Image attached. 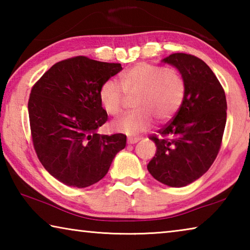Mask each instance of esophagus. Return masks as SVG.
I'll list each match as a JSON object with an SVG mask.
<instances>
[{"label": "esophagus", "mask_w": 250, "mask_h": 250, "mask_svg": "<svg viewBox=\"0 0 250 250\" xmlns=\"http://www.w3.org/2000/svg\"><path fill=\"white\" fill-rule=\"evenodd\" d=\"M140 139L139 138H128V145H134V143H137Z\"/></svg>", "instance_id": "obj_1"}]
</instances>
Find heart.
Segmentation results:
<instances>
[{"label": "heart", "mask_w": 250, "mask_h": 250, "mask_svg": "<svg viewBox=\"0 0 250 250\" xmlns=\"http://www.w3.org/2000/svg\"><path fill=\"white\" fill-rule=\"evenodd\" d=\"M121 87L107 80L99 89V101L109 116L117 117L122 111L125 95L134 96L135 109L112 124L118 132L135 134L149 128L153 117L159 124L171 120L183 104L186 83L179 70L164 68L149 62H140L120 76Z\"/></svg>", "instance_id": "b5f03b06"}]
</instances>
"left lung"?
<instances>
[{"label":"left lung","instance_id":"8db88e82","mask_svg":"<svg viewBox=\"0 0 250 250\" xmlns=\"http://www.w3.org/2000/svg\"><path fill=\"white\" fill-rule=\"evenodd\" d=\"M162 62L183 75L186 95L175 117L150 135L156 152L147 170L161 183L182 188L200 179L216 159L226 125V96L202 59L175 53Z\"/></svg>","mask_w":250,"mask_h":250}]
</instances>
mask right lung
Here are the masks:
<instances>
[{"mask_svg": "<svg viewBox=\"0 0 250 250\" xmlns=\"http://www.w3.org/2000/svg\"><path fill=\"white\" fill-rule=\"evenodd\" d=\"M121 70V64L77 56L56 62L32 88L34 149L45 170L65 185L83 188L99 182L125 147V134L97 133L108 120L99 89Z\"/></svg>", "mask_w": 250, "mask_h": 250, "instance_id": "right-lung-1", "label": "right lung"}]
</instances>
